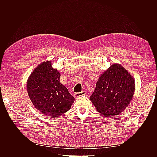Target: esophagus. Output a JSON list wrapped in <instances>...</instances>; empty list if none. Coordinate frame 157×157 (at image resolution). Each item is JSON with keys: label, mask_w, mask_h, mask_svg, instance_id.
Segmentation results:
<instances>
[{"label": "esophagus", "mask_w": 157, "mask_h": 157, "mask_svg": "<svg viewBox=\"0 0 157 157\" xmlns=\"http://www.w3.org/2000/svg\"><path fill=\"white\" fill-rule=\"evenodd\" d=\"M86 94V92L85 91H82V92H78L75 94V96L76 97H80L81 96H84V95Z\"/></svg>", "instance_id": "obj_1"}]
</instances>
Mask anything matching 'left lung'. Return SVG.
Returning <instances> with one entry per match:
<instances>
[{
	"label": "left lung",
	"mask_w": 157,
	"mask_h": 157,
	"mask_svg": "<svg viewBox=\"0 0 157 157\" xmlns=\"http://www.w3.org/2000/svg\"><path fill=\"white\" fill-rule=\"evenodd\" d=\"M134 91V78L121 65L114 63L99 76L90 99L99 113L114 117L129 105Z\"/></svg>",
	"instance_id": "8db88e82"
}]
</instances>
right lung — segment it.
Segmentation results:
<instances>
[{"label":"right lung","mask_w":157,"mask_h":157,"mask_svg":"<svg viewBox=\"0 0 157 157\" xmlns=\"http://www.w3.org/2000/svg\"><path fill=\"white\" fill-rule=\"evenodd\" d=\"M60 73L50 61L39 64L28 78L27 90L33 105L43 115L59 117L68 111L75 101L59 81Z\"/></svg>","instance_id":"right-lung-1"}]
</instances>
